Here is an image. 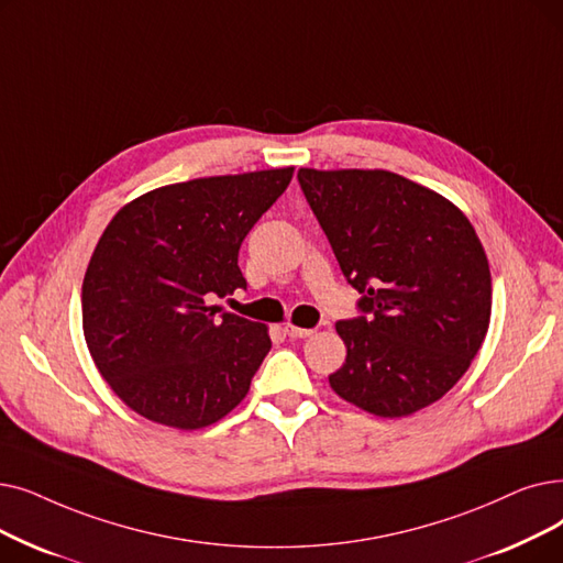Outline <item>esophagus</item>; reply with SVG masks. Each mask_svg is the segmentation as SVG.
Returning <instances> with one entry per match:
<instances>
[{"label": "esophagus", "instance_id": "34e87169", "mask_svg": "<svg viewBox=\"0 0 563 563\" xmlns=\"http://www.w3.org/2000/svg\"><path fill=\"white\" fill-rule=\"evenodd\" d=\"M285 333H287L289 338H308V335H312V329H301V327L287 324V327H285Z\"/></svg>", "mask_w": 563, "mask_h": 563}]
</instances>
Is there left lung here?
<instances>
[{
  "label": "left lung",
  "instance_id": "8db88e82",
  "mask_svg": "<svg viewBox=\"0 0 563 563\" xmlns=\"http://www.w3.org/2000/svg\"><path fill=\"white\" fill-rule=\"evenodd\" d=\"M358 314L335 324L347 358L329 375L340 398L407 417L467 373L490 324L493 283L481 241L442 195L386 169H299Z\"/></svg>",
  "mask_w": 563,
  "mask_h": 563
}]
</instances>
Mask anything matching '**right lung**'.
<instances>
[{"label":"right lung","instance_id":"right-lung-1","mask_svg":"<svg viewBox=\"0 0 563 563\" xmlns=\"http://www.w3.org/2000/svg\"><path fill=\"white\" fill-rule=\"evenodd\" d=\"M291 173L163 186L106 228L82 283V329L96 368L140 417L198 430L246 398L272 338L209 303L246 289L239 249Z\"/></svg>","mask_w":563,"mask_h":563}]
</instances>
